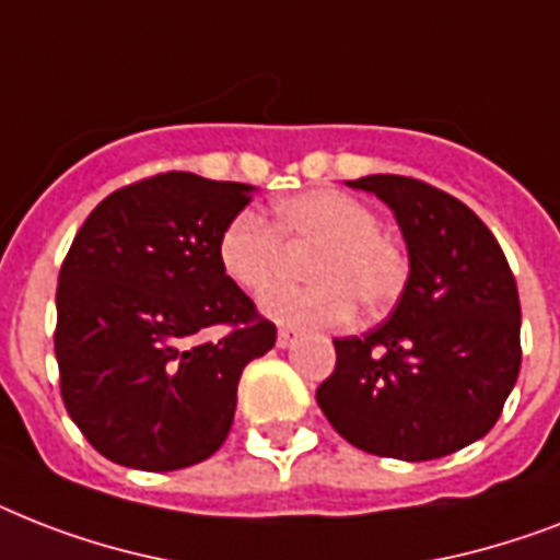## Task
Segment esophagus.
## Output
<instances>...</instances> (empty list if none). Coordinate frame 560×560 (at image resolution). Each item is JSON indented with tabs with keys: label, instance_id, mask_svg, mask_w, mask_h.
I'll return each instance as SVG.
<instances>
[{
	"label": "esophagus",
	"instance_id": "esophagus-1",
	"mask_svg": "<svg viewBox=\"0 0 560 560\" xmlns=\"http://www.w3.org/2000/svg\"><path fill=\"white\" fill-rule=\"evenodd\" d=\"M294 341H298V332H294V329H280V332H277V347H292Z\"/></svg>",
	"mask_w": 560,
	"mask_h": 560
}]
</instances>
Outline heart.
<instances>
[{
    "instance_id": "1",
    "label": "heart",
    "mask_w": 560,
    "mask_h": 560,
    "mask_svg": "<svg viewBox=\"0 0 560 560\" xmlns=\"http://www.w3.org/2000/svg\"><path fill=\"white\" fill-rule=\"evenodd\" d=\"M303 254V285H280L262 301L277 324L332 329L350 324L355 301L366 312L390 306L407 283L401 245L375 228L370 205L341 190L289 196L271 225L252 210L228 219L217 243L219 266L243 292L262 294L280 280L285 252Z\"/></svg>"
}]
</instances>
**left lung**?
<instances>
[{
  "instance_id": "8db88e82",
  "label": "left lung",
  "mask_w": 560,
  "mask_h": 560,
  "mask_svg": "<svg viewBox=\"0 0 560 560\" xmlns=\"http://www.w3.org/2000/svg\"><path fill=\"white\" fill-rule=\"evenodd\" d=\"M350 187L396 213L410 275L382 326L335 338L338 358L317 405L366 454L440 459L486 436L517 382V283L486 222L440 187L407 176Z\"/></svg>"
}]
</instances>
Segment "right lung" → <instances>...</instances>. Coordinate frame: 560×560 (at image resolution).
I'll list each match as a JSON object with an SVG mask.
<instances>
[{
	"label": "right lung",
	"mask_w": 560,
	"mask_h": 560,
	"mask_svg": "<svg viewBox=\"0 0 560 560\" xmlns=\"http://www.w3.org/2000/svg\"><path fill=\"white\" fill-rule=\"evenodd\" d=\"M252 190L176 170L141 178L89 213L62 259L60 396L112 463L176 471L217 454L245 364L275 347L277 326L217 254ZM213 325L226 332L205 342Z\"/></svg>",
	"instance_id": "obj_1"
}]
</instances>
